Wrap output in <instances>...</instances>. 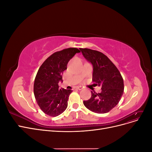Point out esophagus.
<instances>
[{"instance_id":"34e87169","label":"esophagus","mask_w":152,"mask_h":152,"mask_svg":"<svg viewBox=\"0 0 152 152\" xmlns=\"http://www.w3.org/2000/svg\"><path fill=\"white\" fill-rule=\"evenodd\" d=\"M76 88L77 89H79V90H82V89H83V87H82V86H77Z\"/></svg>"}]
</instances>
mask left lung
<instances>
[{
    "mask_svg": "<svg viewBox=\"0 0 152 152\" xmlns=\"http://www.w3.org/2000/svg\"><path fill=\"white\" fill-rule=\"evenodd\" d=\"M80 50L93 66V81L101 86L102 92L91 91L89 99L84 101L85 107L97 113L109 112L120 102L124 93L123 78L115 65L103 53L87 48Z\"/></svg>",
    "mask_w": 152,
    "mask_h": 152,
    "instance_id": "obj_1",
    "label": "left lung"
}]
</instances>
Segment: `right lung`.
I'll list each match as a JSON object with an SVG mask.
<instances>
[{
	"label": "right lung",
	"mask_w": 152,
	"mask_h": 152,
	"mask_svg": "<svg viewBox=\"0 0 152 152\" xmlns=\"http://www.w3.org/2000/svg\"><path fill=\"white\" fill-rule=\"evenodd\" d=\"M80 50L75 48L63 49L45 59L37 73L34 93L40 108L48 115L56 117L66 109L68 99L72 90L59 88L63 72L67 64Z\"/></svg>",
	"instance_id": "obj_1"
}]
</instances>
